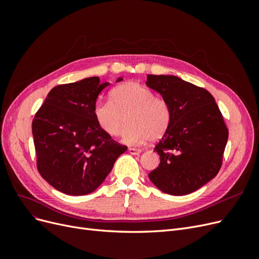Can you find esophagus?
<instances>
[{
  "mask_svg": "<svg viewBox=\"0 0 259 259\" xmlns=\"http://www.w3.org/2000/svg\"><path fill=\"white\" fill-rule=\"evenodd\" d=\"M128 152L131 154L136 155V154H139L140 152H142V150H140V149H136V148H128Z\"/></svg>",
  "mask_w": 259,
  "mask_h": 259,
  "instance_id": "obj_1",
  "label": "esophagus"
}]
</instances>
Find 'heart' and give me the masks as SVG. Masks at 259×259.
I'll return each instance as SVG.
<instances>
[{"instance_id": "1", "label": "heart", "mask_w": 259, "mask_h": 259, "mask_svg": "<svg viewBox=\"0 0 259 259\" xmlns=\"http://www.w3.org/2000/svg\"><path fill=\"white\" fill-rule=\"evenodd\" d=\"M111 103L98 101L94 106V117L101 131L116 137L121 134L126 116L127 126L123 132L125 144L139 145L147 140L160 139L167 131L170 110L164 99L138 82H126L110 92Z\"/></svg>"}]
</instances>
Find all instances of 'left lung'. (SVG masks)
Segmentation results:
<instances>
[{
  "label": "left lung",
  "instance_id": "1",
  "mask_svg": "<svg viewBox=\"0 0 259 259\" xmlns=\"http://www.w3.org/2000/svg\"><path fill=\"white\" fill-rule=\"evenodd\" d=\"M146 84L170 110L169 126L154 147L160 164L149 178L164 193L189 194L222 167L228 140L223 114L209 92L178 76L148 74Z\"/></svg>",
  "mask_w": 259,
  "mask_h": 259
}]
</instances>
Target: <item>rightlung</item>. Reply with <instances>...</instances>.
<instances>
[{"label":"right lung","mask_w":259,"mask_h":259,"mask_svg":"<svg viewBox=\"0 0 259 259\" xmlns=\"http://www.w3.org/2000/svg\"><path fill=\"white\" fill-rule=\"evenodd\" d=\"M108 85L92 76L55 86L34 115L37 170L60 192L84 195L95 191L126 151L127 147L101 131L94 117L96 99Z\"/></svg>","instance_id":"add662e5"}]
</instances>
